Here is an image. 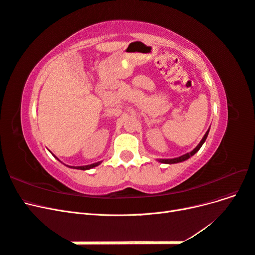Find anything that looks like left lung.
I'll use <instances>...</instances> for the list:
<instances>
[{"instance_id": "obj_1", "label": "left lung", "mask_w": 255, "mask_h": 255, "mask_svg": "<svg viewBox=\"0 0 255 255\" xmlns=\"http://www.w3.org/2000/svg\"><path fill=\"white\" fill-rule=\"evenodd\" d=\"M208 132H210V128L207 129V132H206V133H205V135L203 136L202 140L200 141V143H199V144L196 146V148H195L194 150H192L191 152L186 153V154H184V155H182V156H180V157L169 158V159H158V161H159V163H164V164H176V163H181V161H184V160L188 159L189 157H191L192 155H194V154H196V153L200 150V148H201L202 144H203V143H204V141L206 140L207 135H208Z\"/></svg>"}]
</instances>
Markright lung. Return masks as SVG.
Instances as JSON below:
<instances>
[{
  "mask_svg": "<svg viewBox=\"0 0 255 255\" xmlns=\"http://www.w3.org/2000/svg\"><path fill=\"white\" fill-rule=\"evenodd\" d=\"M101 164V161H99V163H95V164H91V165H87V166H78V167H73V166H68L70 168H74V169H80V170H88V169H91L94 167H97L98 165Z\"/></svg>",
  "mask_w": 255,
  "mask_h": 255,
  "instance_id": "1",
  "label": "right lung"
}]
</instances>
